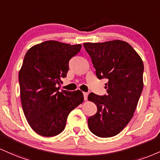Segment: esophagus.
I'll return each instance as SVG.
<instances>
[{"mask_svg": "<svg viewBox=\"0 0 160 160\" xmlns=\"http://www.w3.org/2000/svg\"><path fill=\"white\" fill-rule=\"evenodd\" d=\"M83 95H84V99H85V100H87V99H88V93L84 92L83 93Z\"/></svg>", "mask_w": 160, "mask_h": 160, "instance_id": "34e87169", "label": "esophagus"}]
</instances>
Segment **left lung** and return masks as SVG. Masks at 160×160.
I'll use <instances>...</instances> for the list:
<instances>
[{
    "label": "left lung",
    "mask_w": 160,
    "mask_h": 160,
    "mask_svg": "<svg viewBox=\"0 0 160 160\" xmlns=\"http://www.w3.org/2000/svg\"><path fill=\"white\" fill-rule=\"evenodd\" d=\"M99 79L106 78L107 94L90 93L96 114L88 120L90 131L100 138L113 137L132 119L142 92L143 63L128 43L120 40L85 43Z\"/></svg>",
    "instance_id": "8db88e82"
}]
</instances>
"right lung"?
Masks as SVG:
<instances>
[{
    "mask_svg": "<svg viewBox=\"0 0 160 160\" xmlns=\"http://www.w3.org/2000/svg\"><path fill=\"white\" fill-rule=\"evenodd\" d=\"M82 45L47 41L27 51L19 72L20 98L31 128L44 137L59 134L66 127L69 112L84 100L79 90H60L69 62Z\"/></svg>",
    "mask_w": 160,
    "mask_h": 160,
    "instance_id": "obj_1",
    "label": "right lung"
}]
</instances>
